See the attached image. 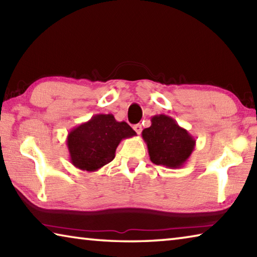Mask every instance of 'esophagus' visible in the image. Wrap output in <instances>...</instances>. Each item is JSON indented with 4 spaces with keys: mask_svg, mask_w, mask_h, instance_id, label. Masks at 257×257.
<instances>
[{
    "mask_svg": "<svg viewBox=\"0 0 257 257\" xmlns=\"http://www.w3.org/2000/svg\"><path fill=\"white\" fill-rule=\"evenodd\" d=\"M134 130H135V132H136L138 135H141V133H142V124H141V123L135 124V125H134Z\"/></svg>",
    "mask_w": 257,
    "mask_h": 257,
    "instance_id": "esophagus-1",
    "label": "esophagus"
}]
</instances>
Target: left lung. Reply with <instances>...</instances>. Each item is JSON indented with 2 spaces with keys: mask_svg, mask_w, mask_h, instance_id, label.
I'll use <instances>...</instances> for the list:
<instances>
[{
  "mask_svg": "<svg viewBox=\"0 0 257 257\" xmlns=\"http://www.w3.org/2000/svg\"><path fill=\"white\" fill-rule=\"evenodd\" d=\"M151 122L142 136L152 162L170 169L181 168L193 153L195 138L169 115L156 114L152 116Z\"/></svg>",
  "mask_w": 257,
  "mask_h": 257,
  "instance_id": "8db88e82",
  "label": "left lung"
}]
</instances>
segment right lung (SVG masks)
Listing matches in <instances>:
<instances>
[{
  "mask_svg": "<svg viewBox=\"0 0 257 257\" xmlns=\"http://www.w3.org/2000/svg\"><path fill=\"white\" fill-rule=\"evenodd\" d=\"M136 135L127 122H119L111 113L95 114L68 134L70 162L82 171H97L114 159L116 147L122 139Z\"/></svg>",
  "mask_w": 257,
  "mask_h": 257,
  "instance_id": "add662e5",
  "label": "right lung"
}]
</instances>
